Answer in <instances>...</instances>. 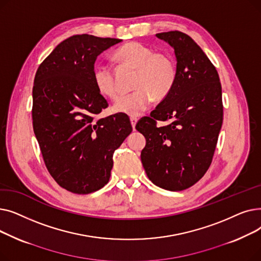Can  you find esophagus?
I'll use <instances>...</instances> for the list:
<instances>
[{
  "label": "esophagus",
  "mask_w": 261,
  "mask_h": 261,
  "mask_svg": "<svg viewBox=\"0 0 261 261\" xmlns=\"http://www.w3.org/2000/svg\"><path fill=\"white\" fill-rule=\"evenodd\" d=\"M130 121H131V125H132L133 130H135V125H136V121H138V118L132 116V117H130Z\"/></svg>",
  "instance_id": "1"
}]
</instances>
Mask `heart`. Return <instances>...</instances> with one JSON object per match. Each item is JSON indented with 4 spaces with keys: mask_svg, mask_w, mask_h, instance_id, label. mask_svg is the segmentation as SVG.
Wrapping results in <instances>:
<instances>
[{
    "mask_svg": "<svg viewBox=\"0 0 261 261\" xmlns=\"http://www.w3.org/2000/svg\"><path fill=\"white\" fill-rule=\"evenodd\" d=\"M114 58L121 64L135 68L132 88L134 92L122 95L113 106L116 113L139 116L144 113L153 98L162 100L172 91L177 78L174 59L167 53L155 51L141 42H128L118 47ZM92 79L97 91L110 99L118 96L112 68L107 64L95 65Z\"/></svg>",
    "mask_w": 261,
    "mask_h": 261,
    "instance_id": "1",
    "label": "heart"
}]
</instances>
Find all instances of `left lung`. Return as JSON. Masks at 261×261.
I'll list each match as a JSON object with an SVG mask.
<instances>
[{
  "instance_id": "obj_1",
  "label": "left lung",
  "mask_w": 261,
  "mask_h": 261,
  "mask_svg": "<svg viewBox=\"0 0 261 261\" xmlns=\"http://www.w3.org/2000/svg\"><path fill=\"white\" fill-rule=\"evenodd\" d=\"M176 57L177 78L166 98L136 123L146 139L141 160L149 180L180 191L195 185L208 170L223 121L220 79L215 65L188 35L156 34ZM172 119L158 127V120Z\"/></svg>"
}]
</instances>
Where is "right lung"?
Segmentation results:
<instances>
[{
	"instance_id": "right-lung-1",
	"label": "right lung",
	"mask_w": 261,
	"mask_h": 261,
	"mask_svg": "<svg viewBox=\"0 0 261 261\" xmlns=\"http://www.w3.org/2000/svg\"><path fill=\"white\" fill-rule=\"evenodd\" d=\"M120 41L72 36L55 47L35 76L34 132L49 174L73 194H91L109 182L113 153L132 131L127 114L96 119L109 105L93 84L95 60Z\"/></svg>"
}]
</instances>
